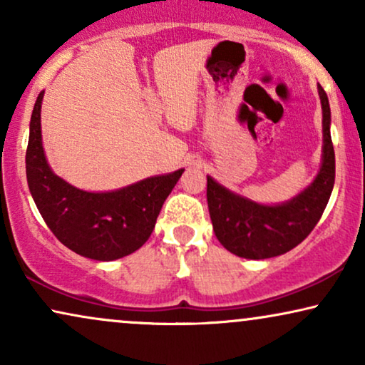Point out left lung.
Returning a JSON list of instances; mask_svg holds the SVG:
<instances>
[{
    "instance_id": "left-lung-1",
    "label": "left lung",
    "mask_w": 365,
    "mask_h": 365,
    "mask_svg": "<svg viewBox=\"0 0 365 365\" xmlns=\"http://www.w3.org/2000/svg\"><path fill=\"white\" fill-rule=\"evenodd\" d=\"M319 96L322 103V166L311 186L292 201L262 206L227 191L207 176L212 229L229 252L246 259L281 256L301 244L321 219L336 179V156L331 139V108L322 86H319Z\"/></svg>"
}]
</instances>
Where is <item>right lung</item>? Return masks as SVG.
Returning <instances> with one entry per match:
<instances>
[{
	"mask_svg": "<svg viewBox=\"0 0 365 365\" xmlns=\"http://www.w3.org/2000/svg\"><path fill=\"white\" fill-rule=\"evenodd\" d=\"M34 103L26 149V178L38 211L59 242L79 256L114 261L151 236L164 201L184 169L148 178L111 192H86L51 171L41 143V101Z\"/></svg>",
	"mask_w": 365,
	"mask_h": 365,
	"instance_id": "1",
	"label": "right lung"
}]
</instances>
